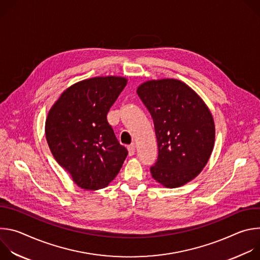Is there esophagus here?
Masks as SVG:
<instances>
[{
	"label": "esophagus",
	"mask_w": 260,
	"mask_h": 260,
	"mask_svg": "<svg viewBox=\"0 0 260 260\" xmlns=\"http://www.w3.org/2000/svg\"><path fill=\"white\" fill-rule=\"evenodd\" d=\"M127 149H128V154H129L131 156L136 153V146H135V144H131V145L127 147Z\"/></svg>",
	"instance_id": "34e87169"
}]
</instances>
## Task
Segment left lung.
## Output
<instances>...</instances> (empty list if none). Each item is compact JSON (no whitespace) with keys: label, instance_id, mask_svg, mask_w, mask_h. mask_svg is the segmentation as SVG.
Instances as JSON below:
<instances>
[{"label":"left lung","instance_id":"left-lung-1","mask_svg":"<svg viewBox=\"0 0 260 260\" xmlns=\"http://www.w3.org/2000/svg\"><path fill=\"white\" fill-rule=\"evenodd\" d=\"M153 119L158 155L152 177L174 188L196 178L207 165L215 141V125L203 100L175 79L152 80L137 90Z\"/></svg>","mask_w":260,"mask_h":260}]
</instances>
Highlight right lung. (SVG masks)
Masks as SVG:
<instances>
[{
	"mask_svg": "<svg viewBox=\"0 0 260 260\" xmlns=\"http://www.w3.org/2000/svg\"><path fill=\"white\" fill-rule=\"evenodd\" d=\"M126 85L121 77H95L68 88L50 109L45 134L58 165L79 187H106L128 152L118 142L107 114Z\"/></svg>",
	"mask_w": 260,
	"mask_h": 260,
	"instance_id": "right-lung-1",
	"label": "right lung"
}]
</instances>
